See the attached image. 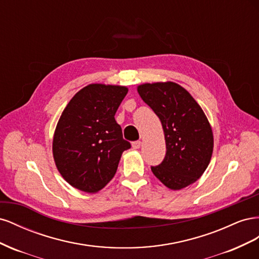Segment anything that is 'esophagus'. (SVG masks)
I'll return each mask as SVG.
<instances>
[{
	"mask_svg": "<svg viewBox=\"0 0 259 259\" xmlns=\"http://www.w3.org/2000/svg\"><path fill=\"white\" fill-rule=\"evenodd\" d=\"M140 146H142V142H139V140H136V142H134V143L132 144L133 149H139Z\"/></svg>",
	"mask_w": 259,
	"mask_h": 259,
	"instance_id": "obj_1",
	"label": "esophagus"
}]
</instances>
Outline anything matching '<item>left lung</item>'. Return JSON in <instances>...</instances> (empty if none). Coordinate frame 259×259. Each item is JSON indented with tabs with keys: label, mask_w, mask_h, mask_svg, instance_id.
Masks as SVG:
<instances>
[{
	"label": "left lung",
	"mask_w": 259,
	"mask_h": 259,
	"mask_svg": "<svg viewBox=\"0 0 259 259\" xmlns=\"http://www.w3.org/2000/svg\"><path fill=\"white\" fill-rule=\"evenodd\" d=\"M145 103L159 116L166 144L165 158L152 173L169 189L193 184L208 166L214 138L202 108L174 82L146 83L137 88Z\"/></svg>",
	"instance_id": "obj_1"
}]
</instances>
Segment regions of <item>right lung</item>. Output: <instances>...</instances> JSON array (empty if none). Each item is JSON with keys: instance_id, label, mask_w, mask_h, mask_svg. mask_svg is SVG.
Segmentation results:
<instances>
[{"instance_id": "1", "label": "right lung", "mask_w": 259, "mask_h": 259, "mask_svg": "<svg viewBox=\"0 0 259 259\" xmlns=\"http://www.w3.org/2000/svg\"><path fill=\"white\" fill-rule=\"evenodd\" d=\"M127 92L125 86L90 84L62 111L53 155L60 175L76 189H103L115 175L123 151L131 148L114 119Z\"/></svg>"}]
</instances>
